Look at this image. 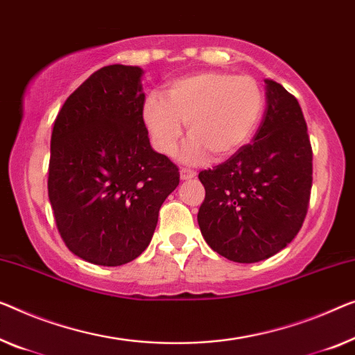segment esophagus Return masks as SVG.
Masks as SVG:
<instances>
[{
    "mask_svg": "<svg viewBox=\"0 0 355 355\" xmlns=\"http://www.w3.org/2000/svg\"><path fill=\"white\" fill-rule=\"evenodd\" d=\"M180 177H182V180L194 178V177H196V171H193V168L182 167V168H180Z\"/></svg>",
    "mask_w": 355,
    "mask_h": 355,
    "instance_id": "obj_1",
    "label": "esophagus"
}]
</instances>
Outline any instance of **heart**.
I'll list each match as a JSON object with an SVG mask.
<instances>
[{"mask_svg":"<svg viewBox=\"0 0 355 355\" xmlns=\"http://www.w3.org/2000/svg\"><path fill=\"white\" fill-rule=\"evenodd\" d=\"M263 110V89L252 76L198 71L168 84L166 98L148 95L141 121L162 155L175 151L187 123L191 139L182 157L198 162L209 153L214 159H225L239 151L260 124Z\"/></svg>","mask_w":355,"mask_h":355,"instance_id":"heart-1","label":"heart"}]
</instances>
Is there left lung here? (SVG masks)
I'll return each instance as SVG.
<instances>
[{"mask_svg": "<svg viewBox=\"0 0 355 355\" xmlns=\"http://www.w3.org/2000/svg\"><path fill=\"white\" fill-rule=\"evenodd\" d=\"M205 188L198 223L211 250L236 263L276 255L308 214L313 148L292 94L266 79V110L252 144L199 172Z\"/></svg>", "mask_w": 355, "mask_h": 355, "instance_id": "8db88e82", "label": "left lung"}]
</instances>
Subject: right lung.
Masks as SVG:
<instances>
[{"label": "right lung", "instance_id": "right-lung-1", "mask_svg": "<svg viewBox=\"0 0 355 355\" xmlns=\"http://www.w3.org/2000/svg\"><path fill=\"white\" fill-rule=\"evenodd\" d=\"M139 67L108 65L79 86L57 114L47 194L57 230L76 257L121 266L150 244L178 167L150 145L141 121Z\"/></svg>", "mask_w": 355, "mask_h": 355}]
</instances>
